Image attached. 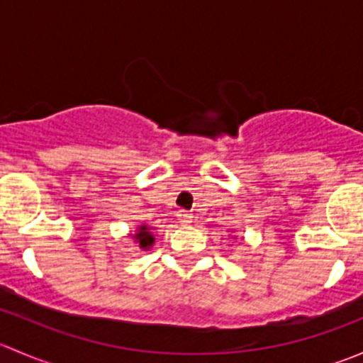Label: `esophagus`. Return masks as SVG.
Wrapping results in <instances>:
<instances>
[{
    "label": "esophagus",
    "instance_id": "obj_1",
    "mask_svg": "<svg viewBox=\"0 0 363 363\" xmlns=\"http://www.w3.org/2000/svg\"><path fill=\"white\" fill-rule=\"evenodd\" d=\"M177 218H179V221H181V225H189V223L193 221V216L189 214L188 211H179Z\"/></svg>",
    "mask_w": 363,
    "mask_h": 363
}]
</instances>
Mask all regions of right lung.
Here are the masks:
<instances>
[{"label": "right lung", "mask_w": 363, "mask_h": 363, "mask_svg": "<svg viewBox=\"0 0 363 363\" xmlns=\"http://www.w3.org/2000/svg\"><path fill=\"white\" fill-rule=\"evenodd\" d=\"M135 239L140 242V247H144V250L145 247H151V244L155 242V237L147 232V228H145V226H140V232L135 235Z\"/></svg>", "instance_id": "add662e5"}]
</instances>
